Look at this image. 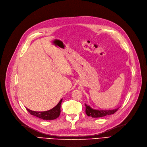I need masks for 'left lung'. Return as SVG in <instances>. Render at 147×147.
<instances>
[{
  "label": "left lung",
  "mask_w": 147,
  "mask_h": 147,
  "mask_svg": "<svg viewBox=\"0 0 147 147\" xmlns=\"http://www.w3.org/2000/svg\"><path fill=\"white\" fill-rule=\"evenodd\" d=\"M86 107V113L88 115L89 117H102L104 116H106V115H111L113 114L116 112L119 108L117 109H114V110H94L92 109V108H90L89 106L87 105L86 104H84Z\"/></svg>",
  "instance_id": "obj_1"
}]
</instances>
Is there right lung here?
Here are the masks:
<instances>
[{
	"instance_id": "1",
	"label": "right lung",
	"mask_w": 147,
	"mask_h": 147,
	"mask_svg": "<svg viewBox=\"0 0 147 147\" xmlns=\"http://www.w3.org/2000/svg\"><path fill=\"white\" fill-rule=\"evenodd\" d=\"M63 101L61 99L59 102V103L53 109L50 110L46 111H42V112H38V111H32L28 109H26L30 113V114L34 115L36 117H37L40 119L43 120H54L59 117V115L61 113V104Z\"/></svg>"
}]
</instances>
